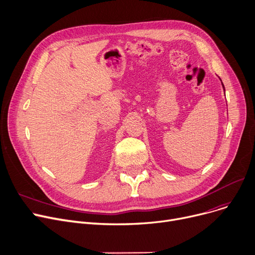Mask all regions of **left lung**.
<instances>
[{"mask_svg":"<svg viewBox=\"0 0 255 255\" xmlns=\"http://www.w3.org/2000/svg\"><path fill=\"white\" fill-rule=\"evenodd\" d=\"M222 83V82H221ZM222 86H223V89H224V85H223V83H222ZM224 91H225V89H224Z\"/></svg>","mask_w":255,"mask_h":255,"instance_id":"obj_1","label":"left lung"}]
</instances>
